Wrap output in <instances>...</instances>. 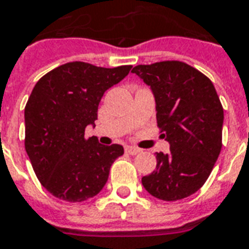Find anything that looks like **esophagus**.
Segmentation results:
<instances>
[{
	"mask_svg": "<svg viewBox=\"0 0 249 249\" xmlns=\"http://www.w3.org/2000/svg\"><path fill=\"white\" fill-rule=\"evenodd\" d=\"M125 150H126V153H129V154H132V156H136V154H139V153H141V149L134 148V146H126V148H125Z\"/></svg>",
	"mask_w": 249,
	"mask_h": 249,
	"instance_id": "esophagus-1",
	"label": "esophagus"
}]
</instances>
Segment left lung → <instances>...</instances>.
Masks as SVG:
<instances>
[{"label": "left lung", "mask_w": 249, "mask_h": 249, "mask_svg": "<svg viewBox=\"0 0 249 249\" xmlns=\"http://www.w3.org/2000/svg\"><path fill=\"white\" fill-rule=\"evenodd\" d=\"M150 87L157 124L170 152L157 153V166L142 185L158 199L179 200L199 190L222 149L223 107L206 75L189 64L166 60L132 70Z\"/></svg>", "instance_id": "1"}]
</instances>
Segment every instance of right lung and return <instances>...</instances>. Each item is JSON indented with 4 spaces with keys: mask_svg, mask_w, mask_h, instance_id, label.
Wrapping results in <instances>:
<instances>
[{
    "mask_svg": "<svg viewBox=\"0 0 249 249\" xmlns=\"http://www.w3.org/2000/svg\"><path fill=\"white\" fill-rule=\"evenodd\" d=\"M132 66L96 67L84 62L59 66L42 76L25 107V149L46 190L67 202H83L103 190L119 143L101 145L84 137L95 125L107 89L120 83Z\"/></svg>",
    "mask_w": 249,
    "mask_h": 249,
    "instance_id": "add662e5",
    "label": "right lung"
}]
</instances>
